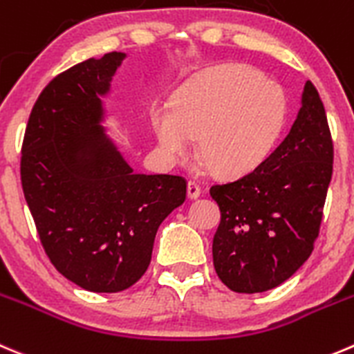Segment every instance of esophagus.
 Segmentation results:
<instances>
[{
    "label": "esophagus",
    "instance_id": "esophagus-1",
    "mask_svg": "<svg viewBox=\"0 0 354 354\" xmlns=\"http://www.w3.org/2000/svg\"><path fill=\"white\" fill-rule=\"evenodd\" d=\"M187 194H188V198H198L201 197V187H198L195 181H188V188H187Z\"/></svg>",
    "mask_w": 354,
    "mask_h": 354
}]
</instances>
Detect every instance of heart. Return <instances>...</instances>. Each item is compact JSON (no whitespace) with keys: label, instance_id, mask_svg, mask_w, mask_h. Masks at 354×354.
I'll return each mask as SVG.
<instances>
[{"label":"heart","instance_id":"b5f03b06","mask_svg":"<svg viewBox=\"0 0 354 354\" xmlns=\"http://www.w3.org/2000/svg\"><path fill=\"white\" fill-rule=\"evenodd\" d=\"M287 121L282 88L247 65H223L192 79L171 109L153 118L160 150L187 157L197 138L198 159L219 176L256 169L279 142Z\"/></svg>","mask_w":354,"mask_h":354}]
</instances>
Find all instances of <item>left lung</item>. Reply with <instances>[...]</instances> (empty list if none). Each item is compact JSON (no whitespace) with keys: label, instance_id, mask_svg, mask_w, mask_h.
I'll return each mask as SVG.
<instances>
[{"label":"left lung","instance_id":"8db88e82","mask_svg":"<svg viewBox=\"0 0 354 354\" xmlns=\"http://www.w3.org/2000/svg\"><path fill=\"white\" fill-rule=\"evenodd\" d=\"M334 145L324 104L306 81L283 142L254 171L211 187L221 223L212 263L233 292L275 289L310 257L332 180Z\"/></svg>","mask_w":354,"mask_h":354}]
</instances>
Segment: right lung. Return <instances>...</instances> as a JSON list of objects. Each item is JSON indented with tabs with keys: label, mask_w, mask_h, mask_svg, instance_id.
Segmentation results:
<instances>
[{
	"label": "right lung",
	"mask_w": 354,
	"mask_h": 354,
	"mask_svg": "<svg viewBox=\"0 0 354 354\" xmlns=\"http://www.w3.org/2000/svg\"><path fill=\"white\" fill-rule=\"evenodd\" d=\"M126 53L88 58L41 91L20 160L24 195L44 252L90 292H121L142 279L160 223L187 198L173 174H138L102 126V98Z\"/></svg>",
	"instance_id": "1"
}]
</instances>
